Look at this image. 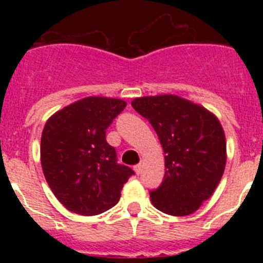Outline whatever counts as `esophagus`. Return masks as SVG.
Segmentation results:
<instances>
[{
  "mask_svg": "<svg viewBox=\"0 0 263 263\" xmlns=\"http://www.w3.org/2000/svg\"><path fill=\"white\" fill-rule=\"evenodd\" d=\"M134 171H136L137 175H139V174L142 173V164H137V166H134Z\"/></svg>",
  "mask_w": 263,
  "mask_h": 263,
  "instance_id": "1",
  "label": "esophagus"
}]
</instances>
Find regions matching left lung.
<instances>
[{
	"instance_id": "1",
	"label": "left lung",
	"mask_w": 263,
	"mask_h": 263,
	"mask_svg": "<svg viewBox=\"0 0 263 263\" xmlns=\"http://www.w3.org/2000/svg\"><path fill=\"white\" fill-rule=\"evenodd\" d=\"M132 106L154 127L164 152V178L150 191L153 205L171 216L197 211L224 174L227 142L220 121L174 95L138 97Z\"/></svg>"
}]
</instances>
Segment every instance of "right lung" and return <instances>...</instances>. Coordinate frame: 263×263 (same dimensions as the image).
I'll use <instances>...</instances> for the list:
<instances>
[{
	"label": "right lung",
	"mask_w": 263,
	"mask_h": 263,
	"mask_svg": "<svg viewBox=\"0 0 263 263\" xmlns=\"http://www.w3.org/2000/svg\"><path fill=\"white\" fill-rule=\"evenodd\" d=\"M125 106L120 99L85 97L46 122L42 168L53 195L71 212L95 216L110 210L134 175L130 167L117 163L116 148L106 142V129Z\"/></svg>",
	"instance_id": "1"
}]
</instances>
